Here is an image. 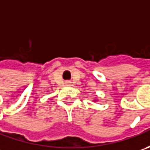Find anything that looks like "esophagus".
I'll return each mask as SVG.
<instances>
[{"mask_svg": "<svg viewBox=\"0 0 150 150\" xmlns=\"http://www.w3.org/2000/svg\"><path fill=\"white\" fill-rule=\"evenodd\" d=\"M67 83H68V82H67Z\"/></svg>", "mask_w": 150, "mask_h": 150, "instance_id": "obj_1", "label": "esophagus"}]
</instances>
